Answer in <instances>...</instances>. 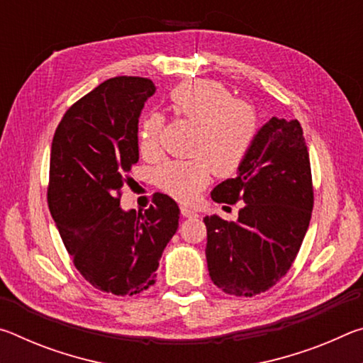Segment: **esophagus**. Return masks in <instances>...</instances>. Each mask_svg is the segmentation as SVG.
Returning <instances> with one entry per match:
<instances>
[{"label": "esophagus", "instance_id": "obj_1", "mask_svg": "<svg viewBox=\"0 0 363 363\" xmlns=\"http://www.w3.org/2000/svg\"><path fill=\"white\" fill-rule=\"evenodd\" d=\"M181 214L184 218H199V214H196V211L190 210V208L187 206H181Z\"/></svg>", "mask_w": 363, "mask_h": 363}]
</instances>
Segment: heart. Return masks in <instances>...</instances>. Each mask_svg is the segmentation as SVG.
Masks as SVG:
<instances>
[{
  "label": "heart",
  "instance_id": "obj_1",
  "mask_svg": "<svg viewBox=\"0 0 363 363\" xmlns=\"http://www.w3.org/2000/svg\"><path fill=\"white\" fill-rule=\"evenodd\" d=\"M168 107L176 116L196 125L192 153L187 162H168L157 171V181L164 192L189 201L210 179L230 176L250 155L259 131L255 108L248 102L233 99L230 89L213 79L182 83L169 91ZM162 115L150 112L140 123L139 149L155 155L160 147Z\"/></svg>",
  "mask_w": 363,
  "mask_h": 363
}]
</instances>
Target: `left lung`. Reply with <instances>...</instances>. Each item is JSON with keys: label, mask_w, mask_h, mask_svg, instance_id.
Instances as JSON below:
<instances>
[{"label": "left lung", "mask_w": 363, "mask_h": 363, "mask_svg": "<svg viewBox=\"0 0 363 363\" xmlns=\"http://www.w3.org/2000/svg\"><path fill=\"white\" fill-rule=\"evenodd\" d=\"M216 203L243 201L238 219L206 216V262L213 284L251 298L279 284L304 240L314 208L309 152L298 120L272 116L238 174L213 189Z\"/></svg>", "instance_id": "1"}]
</instances>
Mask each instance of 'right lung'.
Returning a JSON list of instances; mask_svg holds the SVG:
<instances>
[{
	"label": "right lung",
	"instance_id": "right-lung-1",
	"mask_svg": "<svg viewBox=\"0 0 363 363\" xmlns=\"http://www.w3.org/2000/svg\"><path fill=\"white\" fill-rule=\"evenodd\" d=\"M153 93L149 78L107 79L67 110L51 145L49 211L79 274L116 296L155 284L160 257L179 227V206L164 194L153 195L144 213L120 206L139 160V116Z\"/></svg>",
	"mask_w": 363,
	"mask_h": 363
}]
</instances>
